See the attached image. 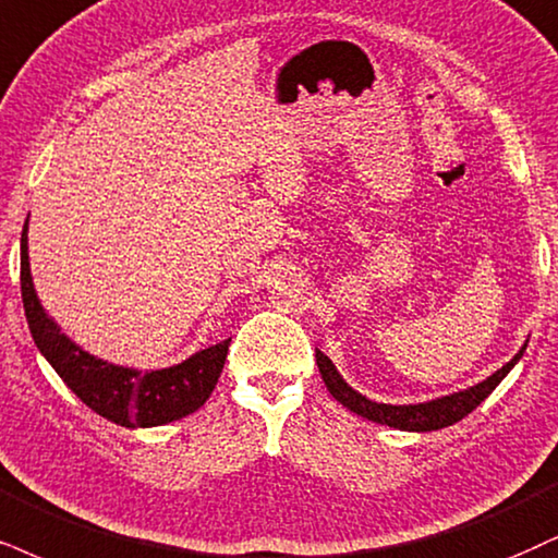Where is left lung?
<instances>
[{"label":"left lung","mask_w":558,"mask_h":558,"mask_svg":"<svg viewBox=\"0 0 558 558\" xmlns=\"http://www.w3.org/2000/svg\"><path fill=\"white\" fill-rule=\"evenodd\" d=\"M522 352H525V347H522L520 354H514V360L507 362L505 367L497 369L492 377H486L484 383L473 385L469 390H460V393L437 398V401H429V403H414V405H390V403L369 401V398L360 396L354 388H349V385L343 383V377L336 373L333 362L328 360L326 354L315 352V362H318L320 377L323 383H326V388L331 390V396L341 405H347L349 411H354V414L369 418V422L396 426V429L432 432V429H442V426H450L460 422L463 416H469L471 411L476 409L484 398H489L492 390L505 380V375L520 362Z\"/></svg>","instance_id":"8db88e82"}]
</instances>
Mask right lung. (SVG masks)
I'll use <instances>...</instances> for the list:
<instances>
[{
    "label": "right lung",
    "instance_id": "1",
    "mask_svg": "<svg viewBox=\"0 0 558 558\" xmlns=\"http://www.w3.org/2000/svg\"><path fill=\"white\" fill-rule=\"evenodd\" d=\"M20 290H23L27 328L40 354L77 393L80 401L108 422L121 426H160L175 422L202 409L215 390L230 339L202 349L175 367L149 369V373L95 360L93 354L82 352L77 343L69 341L57 323L44 313L38 294L33 290L31 264H27V222L20 238Z\"/></svg>",
    "mask_w": 558,
    "mask_h": 558
}]
</instances>
